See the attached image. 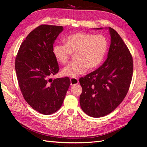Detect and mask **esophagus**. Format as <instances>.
<instances>
[{
  "instance_id": "34e87169",
  "label": "esophagus",
  "mask_w": 147,
  "mask_h": 147,
  "mask_svg": "<svg viewBox=\"0 0 147 147\" xmlns=\"http://www.w3.org/2000/svg\"><path fill=\"white\" fill-rule=\"evenodd\" d=\"M70 81H71V86H74L76 85L79 83V81L77 78H71L70 79Z\"/></svg>"
}]
</instances>
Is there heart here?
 Here are the masks:
<instances>
[{"mask_svg":"<svg viewBox=\"0 0 147 147\" xmlns=\"http://www.w3.org/2000/svg\"><path fill=\"white\" fill-rule=\"evenodd\" d=\"M108 48L107 40L102 35L77 32L66 36L65 45L56 43L53 47L55 59L62 64L68 61L71 54L74 60L62 69L64 76L75 78L85 73L87 68H96L102 63Z\"/></svg>","mask_w":147,"mask_h":147,"instance_id":"heart-1","label":"heart"}]
</instances>
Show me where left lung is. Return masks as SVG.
<instances>
[{
  "label": "left lung",
  "instance_id": "1",
  "mask_svg": "<svg viewBox=\"0 0 147 147\" xmlns=\"http://www.w3.org/2000/svg\"><path fill=\"white\" fill-rule=\"evenodd\" d=\"M109 31L111 43L106 61L80 79L81 107L92 117H101L114 111L126 96L132 79V56L118 33L111 27Z\"/></svg>",
  "mask_w": 147,
  "mask_h": 147
}]
</instances>
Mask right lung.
<instances>
[{
  "mask_svg": "<svg viewBox=\"0 0 147 147\" xmlns=\"http://www.w3.org/2000/svg\"><path fill=\"white\" fill-rule=\"evenodd\" d=\"M62 26L41 25L26 37L16 58L17 80L25 100L33 109L50 115L61 107L71 84L68 77L50 78L59 71L53 54Z\"/></svg>",
  "mask_w": 147,
  "mask_h": 147,
  "instance_id": "obj_1",
  "label": "right lung"
}]
</instances>
